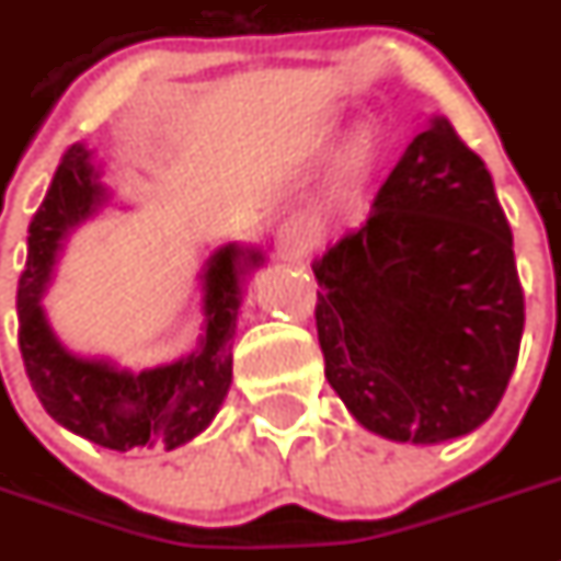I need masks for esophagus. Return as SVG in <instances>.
<instances>
[{
	"mask_svg": "<svg viewBox=\"0 0 561 561\" xmlns=\"http://www.w3.org/2000/svg\"><path fill=\"white\" fill-rule=\"evenodd\" d=\"M309 232H306L304 224L298 221H289L280 227V232H277V252L284 257H289V261H304L306 255H309Z\"/></svg>",
	"mask_w": 561,
	"mask_h": 561,
	"instance_id": "obj_1",
	"label": "esophagus"
}]
</instances>
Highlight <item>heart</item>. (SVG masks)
<instances>
[{
    "instance_id": "heart-1",
    "label": "heart",
    "mask_w": 561,
    "mask_h": 561,
    "mask_svg": "<svg viewBox=\"0 0 561 561\" xmlns=\"http://www.w3.org/2000/svg\"><path fill=\"white\" fill-rule=\"evenodd\" d=\"M382 150V130L375 124H363L360 130L348 138L346 150L340 156V186H352L354 181H360L375 161L380 158Z\"/></svg>"
}]
</instances>
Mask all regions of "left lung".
<instances>
[{"instance_id": "1", "label": "left lung", "mask_w": 561, "mask_h": 561, "mask_svg": "<svg viewBox=\"0 0 561 561\" xmlns=\"http://www.w3.org/2000/svg\"><path fill=\"white\" fill-rule=\"evenodd\" d=\"M312 270L327 380L357 423L428 445L494 414L525 295L491 172L445 118L409 144L366 224Z\"/></svg>"}]
</instances>
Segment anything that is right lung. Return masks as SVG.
I'll return each mask as SVG.
<instances>
[{"mask_svg":"<svg viewBox=\"0 0 561 561\" xmlns=\"http://www.w3.org/2000/svg\"><path fill=\"white\" fill-rule=\"evenodd\" d=\"M104 201L90 150L73 144L61 156L53 184L31 221L27 263L19 277V352L39 403L59 425L90 443L130 448H179L207 428L232 382V334L241 309V277L261 263V252L218 249L204 272L207 334L198 352L141 375L104 360H81L61 346L42 312V295L67 232Z\"/></svg>","mask_w":561,"mask_h":561,"instance_id":"add662e5","label":"right lung"}]
</instances>
